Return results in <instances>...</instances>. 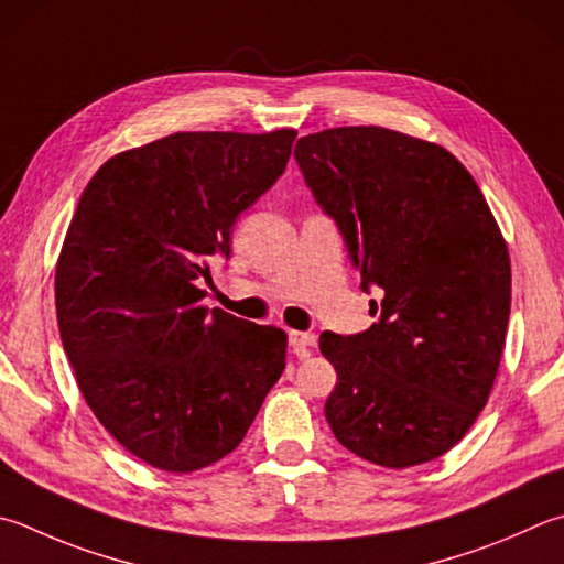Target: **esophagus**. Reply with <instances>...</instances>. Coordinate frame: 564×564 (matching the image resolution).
Here are the masks:
<instances>
[{
  "label": "esophagus",
  "instance_id": "34e87169",
  "mask_svg": "<svg viewBox=\"0 0 564 564\" xmlns=\"http://www.w3.org/2000/svg\"><path fill=\"white\" fill-rule=\"evenodd\" d=\"M316 344V336L312 332H290V346L294 350L312 348Z\"/></svg>",
  "mask_w": 564,
  "mask_h": 564
}]
</instances>
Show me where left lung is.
<instances>
[{
  "mask_svg": "<svg viewBox=\"0 0 564 564\" xmlns=\"http://www.w3.org/2000/svg\"><path fill=\"white\" fill-rule=\"evenodd\" d=\"M294 156L364 290H382L364 334L318 338L338 373L328 427L388 469L437 459L471 430L501 366L511 314L503 232L442 144L358 124L306 134Z\"/></svg>",
  "mask_w": 564,
  "mask_h": 564,
  "instance_id": "8db88e82",
  "label": "left lung"
}]
</instances>
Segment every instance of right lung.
I'll use <instances>...</instances> for the list:
<instances>
[{"label": "right lung", "mask_w": 564, "mask_h": 564, "mask_svg": "<svg viewBox=\"0 0 564 564\" xmlns=\"http://www.w3.org/2000/svg\"><path fill=\"white\" fill-rule=\"evenodd\" d=\"M296 130L174 132L110 156L56 262L63 348L95 417L169 474L220 462L286 366V334L208 312L210 260L282 176Z\"/></svg>", "instance_id": "1"}]
</instances>
